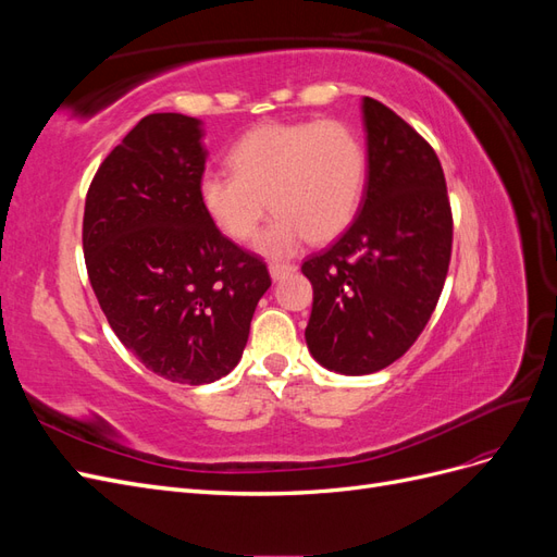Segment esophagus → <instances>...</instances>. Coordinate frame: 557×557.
I'll return each instance as SVG.
<instances>
[{
    "label": "esophagus",
    "instance_id": "34e87169",
    "mask_svg": "<svg viewBox=\"0 0 557 557\" xmlns=\"http://www.w3.org/2000/svg\"><path fill=\"white\" fill-rule=\"evenodd\" d=\"M293 272H297L295 264H281V262L269 264V274H272V281H281L285 276H290Z\"/></svg>",
    "mask_w": 557,
    "mask_h": 557
}]
</instances>
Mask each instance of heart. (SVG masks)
<instances>
[{
	"instance_id": "obj_1",
	"label": "heart",
	"mask_w": 557,
	"mask_h": 557,
	"mask_svg": "<svg viewBox=\"0 0 557 557\" xmlns=\"http://www.w3.org/2000/svg\"><path fill=\"white\" fill-rule=\"evenodd\" d=\"M227 162L232 174L199 178L201 209L232 242L250 239L267 209L276 211L258 239L269 258L339 237L367 181L364 144L342 121L262 123L232 146Z\"/></svg>"
}]
</instances>
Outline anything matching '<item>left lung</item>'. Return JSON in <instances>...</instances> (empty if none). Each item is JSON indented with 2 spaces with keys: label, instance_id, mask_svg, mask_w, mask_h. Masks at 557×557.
Instances as JSON below:
<instances>
[{
  "label": "left lung",
  "instance_id": "obj_1",
  "mask_svg": "<svg viewBox=\"0 0 557 557\" xmlns=\"http://www.w3.org/2000/svg\"><path fill=\"white\" fill-rule=\"evenodd\" d=\"M367 185L356 221L301 272L313 285L307 346L346 376L374 374L407 352L440 301L453 215L432 146L372 97L362 99Z\"/></svg>",
  "mask_w": 557,
  "mask_h": 557
}]
</instances>
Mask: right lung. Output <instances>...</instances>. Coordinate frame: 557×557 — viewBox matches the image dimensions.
<instances>
[{
	"mask_svg": "<svg viewBox=\"0 0 557 557\" xmlns=\"http://www.w3.org/2000/svg\"><path fill=\"white\" fill-rule=\"evenodd\" d=\"M201 121L150 113L90 183L83 256L111 330L150 372L213 383L239 364L267 264L223 237L199 201Z\"/></svg>",
	"mask_w": 557,
	"mask_h": 557,
	"instance_id": "1",
	"label": "right lung"
}]
</instances>
